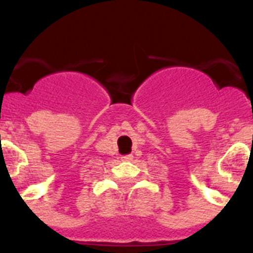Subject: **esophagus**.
Returning a JSON list of instances; mask_svg holds the SVG:
<instances>
[{
	"label": "esophagus",
	"instance_id": "1",
	"mask_svg": "<svg viewBox=\"0 0 253 253\" xmlns=\"http://www.w3.org/2000/svg\"><path fill=\"white\" fill-rule=\"evenodd\" d=\"M122 160L123 161H131L133 160V154H124V156H122Z\"/></svg>",
	"mask_w": 253,
	"mask_h": 253
}]
</instances>
